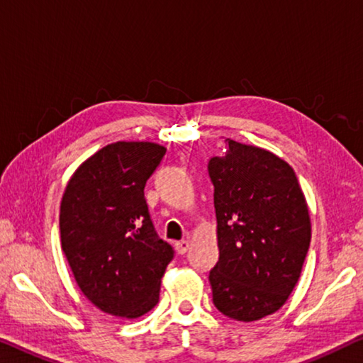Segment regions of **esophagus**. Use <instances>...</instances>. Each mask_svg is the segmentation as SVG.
<instances>
[{
	"label": "esophagus",
	"mask_w": 363,
	"mask_h": 363,
	"mask_svg": "<svg viewBox=\"0 0 363 363\" xmlns=\"http://www.w3.org/2000/svg\"><path fill=\"white\" fill-rule=\"evenodd\" d=\"M176 250L179 252L181 255L187 254V250H189V240H179V242H176Z\"/></svg>",
	"instance_id": "34e87169"
}]
</instances>
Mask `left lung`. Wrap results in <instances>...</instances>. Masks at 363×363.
I'll return each mask as SVG.
<instances>
[{
  "instance_id": "obj_1",
  "label": "left lung",
  "mask_w": 363,
  "mask_h": 363,
  "mask_svg": "<svg viewBox=\"0 0 363 363\" xmlns=\"http://www.w3.org/2000/svg\"><path fill=\"white\" fill-rule=\"evenodd\" d=\"M208 160L220 258L210 272L213 303L238 321L284 306L306 260L310 216L294 169L263 148L228 139Z\"/></svg>"
}]
</instances>
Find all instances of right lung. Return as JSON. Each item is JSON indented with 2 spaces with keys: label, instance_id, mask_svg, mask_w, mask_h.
Wrapping results in <instances>:
<instances>
[{
  "label": "right lung",
  "instance_id": "obj_1",
  "mask_svg": "<svg viewBox=\"0 0 363 363\" xmlns=\"http://www.w3.org/2000/svg\"><path fill=\"white\" fill-rule=\"evenodd\" d=\"M164 153L152 142L111 143L79 166L62 195V252L105 313L137 318L158 303L174 249L155 231L143 189Z\"/></svg>",
  "mask_w": 363,
  "mask_h": 363
}]
</instances>
